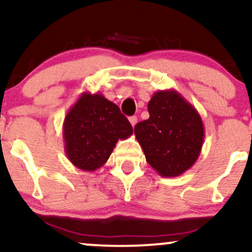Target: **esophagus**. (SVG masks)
Wrapping results in <instances>:
<instances>
[{
  "label": "esophagus",
  "instance_id": "1",
  "mask_svg": "<svg viewBox=\"0 0 252 252\" xmlns=\"http://www.w3.org/2000/svg\"><path fill=\"white\" fill-rule=\"evenodd\" d=\"M129 122L131 123V126H136V123H137V117H136V116H131V117H129Z\"/></svg>",
  "mask_w": 252,
  "mask_h": 252
}]
</instances>
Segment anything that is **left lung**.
Listing matches in <instances>:
<instances>
[{
    "label": "left lung",
    "instance_id": "obj_1",
    "mask_svg": "<svg viewBox=\"0 0 252 252\" xmlns=\"http://www.w3.org/2000/svg\"><path fill=\"white\" fill-rule=\"evenodd\" d=\"M148 110L150 117L135 126L147 162L163 177H176L189 170L204 141L201 115L174 89L154 94Z\"/></svg>",
    "mask_w": 252,
    "mask_h": 252
}]
</instances>
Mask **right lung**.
<instances>
[{"mask_svg": "<svg viewBox=\"0 0 252 252\" xmlns=\"http://www.w3.org/2000/svg\"><path fill=\"white\" fill-rule=\"evenodd\" d=\"M131 135L128 118L102 94H82L63 122L65 155L84 171L104 165L118 139Z\"/></svg>", "mask_w": 252, "mask_h": 252, "instance_id": "obj_1", "label": "right lung"}]
</instances>
